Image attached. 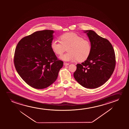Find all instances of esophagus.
<instances>
[{
    "label": "esophagus",
    "instance_id": "1",
    "mask_svg": "<svg viewBox=\"0 0 129 129\" xmlns=\"http://www.w3.org/2000/svg\"><path fill=\"white\" fill-rule=\"evenodd\" d=\"M64 65L65 66H68L69 65V63H67V62H64Z\"/></svg>",
    "mask_w": 129,
    "mask_h": 129
}]
</instances>
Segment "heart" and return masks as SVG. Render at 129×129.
<instances>
[{
    "label": "heart",
    "mask_w": 129,
    "mask_h": 129,
    "mask_svg": "<svg viewBox=\"0 0 129 129\" xmlns=\"http://www.w3.org/2000/svg\"><path fill=\"white\" fill-rule=\"evenodd\" d=\"M60 41L53 40L51 47L56 55H62L67 50L68 52L60 57L62 60L74 62L78 60L83 62L90 55L92 47L90 41L74 33H67L60 37Z\"/></svg>",
    "instance_id": "obj_1"
}]
</instances>
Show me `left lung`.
Here are the masks:
<instances>
[{
  "mask_svg": "<svg viewBox=\"0 0 129 129\" xmlns=\"http://www.w3.org/2000/svg\"><path fill=\"white\" fill-rule=\"evenodd\" d=\"M84 31L88 37L92 49L85 62L77 64L74 76L84 87L97 88L108 81L113 74L116 63L115 51L107 39L92 30Z\"/></svg>",
  "mask_w": 129,
  "mask_h": 129,
  "instance_id": "left-lung-1",
  "label": "left lung"
}]
</instances>
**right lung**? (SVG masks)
I'll list each match as a JSON object with an SVG mask.
<instances>
[{
  "mask_svg": "<svg viewBox=\"0 0 129 129\" xmlns=\"http://www.w3.org/2000/svg\"><path fill=\"white\" fill-rule=\"evenodd\" d=\"M54 31L34 32L21 39L16 46L14 66L21 78L34 88L43 89L57 78L63 62L58 59L51 44Z\"/></svg>",
  "mask_w": 129,
  "mask_h": 129,
  "instance_id": "1",
  "label": "right lung"
}]
</instances>
